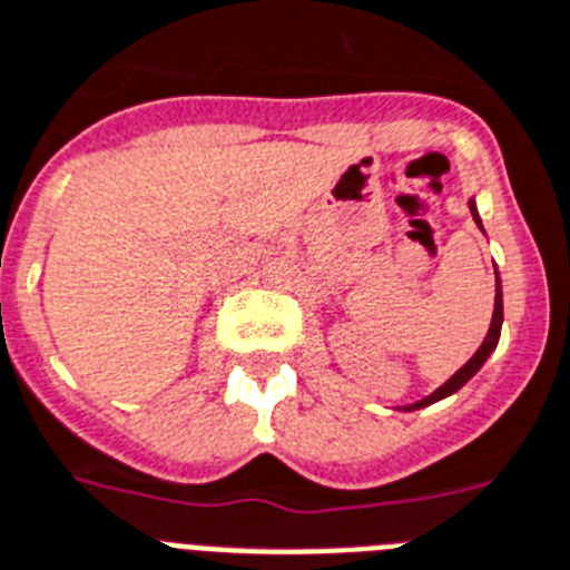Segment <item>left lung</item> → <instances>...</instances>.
Returning <instances> with one entry per match:
<instances>
[{
  "mask_svg": "<svg viewBox=\"0 0 570 570\" xmlns=\"http://www.w3.org/2000/svg\"><path fill=\"white\" fill-rule=\"evenodd\" d=\"M469 207H471V216H474V222H478V228L483 230V222H480V213H478V202L471 198ZM501 325H503V289H501V275H498V269H494V313H492V325H489V333H485L483 345H480V348L474 351V357L462 365L460 372H453L436 392H430L428 397H421V401H415V404L397 406V410H401V413H413V410L436 404V401H442V397L453 395V392H460L462 386H465V383H469L471 377L480 372V368H483L485 360L492 357V351L498 348V340H501Z\"/></svg>",
  "mask_w": 570,
  "mask_h": 570,
  "instance_id": "8db88e82",
  "label": "left lung"
}]
</instances>
